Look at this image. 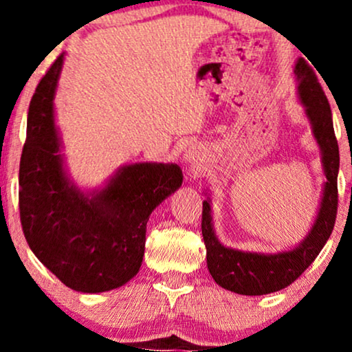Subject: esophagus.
<instances>
[{
    "instance_id": "obj_1",
    "label": "esophagus",
    "mask_w": 352,
    "mask_h": 352,
    "mask_svg": "<svg viewBox=\"0 0 352 352\" xmlns=\"http://www.w3.org/2000/svg\"><path fill=\"white\" fill-rule=\"evenodd\" d=\"M184 162L188 168H199L204 162V152H201L200 145H190L184 153Z\"/></svg>"
}]
</instances>
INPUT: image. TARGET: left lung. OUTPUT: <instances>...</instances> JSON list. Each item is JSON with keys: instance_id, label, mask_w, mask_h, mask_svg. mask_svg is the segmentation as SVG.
<instances>
[{"instance_id": "8db88e82", "label": "left lung", "mask_w": 352, "mask_h": 352, "mask_svg": "<svg viewBox=\"0 0 352 352\" xmlns=\"http://www.w3.org/2000/svg\"><path fill=\"white\" fill-rule=\"evenodd\" d=\"M293 72L298 82V99L305 109L311 134L319 147L322 172L326 175L316 217L309 232L300 243L278 253L241 252L230 248L218 240L213 228L212 200L210 197L204 200L201 235L207 248L208 272L221 288L245 296L270 294L292 285L313 263L331 236L336 221L339 148L334 135L333 114L316 74L305 59L296 60Z\"/></svg>"}]
</instances>
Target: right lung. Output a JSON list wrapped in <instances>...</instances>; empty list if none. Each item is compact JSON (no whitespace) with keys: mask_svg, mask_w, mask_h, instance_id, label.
<instances>
[{"mask_svg":"<svg viewBox=\"0 0 352 352\" xmlns=\"http://www.w3.org/2000/svg\"><path fill=\"white\" fill-rule=\"evenodd\" d=\"M64 54L36 89L19 164V213L31 252L79 293L120 288L139 273L151 213L182 187L177 164H125L98 188L72 180L56 124Z\"/></svg>","mask_w":352,"mask_h":352,"instance_id":"1","label":"right lung"}]
</instances>
